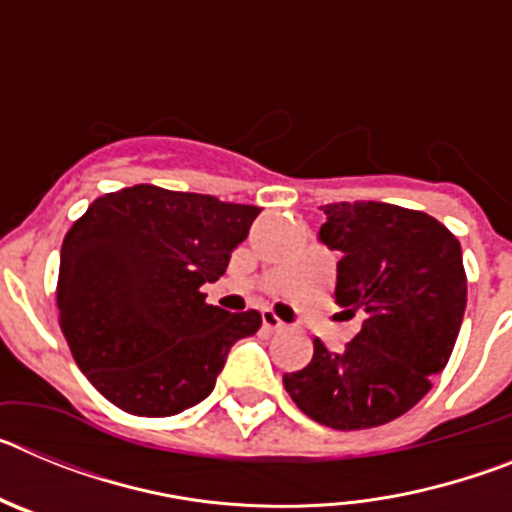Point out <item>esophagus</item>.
<instances>
[{"mask_svg":"<svg viewBox=\"0 0 512 512\" xmlns=\"http://www.w3.org/2000/svg\"><path fill=\"white\" fill-rule=\"evenodd\" d=\"M261 320H264V328L266 330H282V328H287V325H284L282 320L277 318V312H274V310H264V312H261Z\"/></svg>","mask_w":512,"mask_h":512,"instance_id":"1","label":"esophagus"}]
</instances>
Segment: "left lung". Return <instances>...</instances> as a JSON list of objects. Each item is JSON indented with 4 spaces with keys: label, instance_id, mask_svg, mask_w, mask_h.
Wrapping results in <instances>:
<instances>
[{
    "label": "left lung",
    "instance_id": "left-lung-1",
    "mask_svg": "<svg viewBox=\"0 0 512 512\" xmlns=\"http://www.w3.org/2000/svg\"><path fill=\"white\" fill-rule=\"evenodd\" d=\"M323 212L318 238L341 251L336 302L361 328L338 354L315 338L312 361L284 374V390L315 423L377 428L415 408L449 364L467 307L461 246L420 210L333 202Z\"/></svg>",
    "mask_w": 512,
    "mask_h": 512
}]
</instances>
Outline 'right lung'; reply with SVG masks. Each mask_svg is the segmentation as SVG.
I'll return each mask as SVG.
<instances>
[{"instance_id": "obj_1", "label": "right lung", "mask_w": 512, "mask_h": 512, "mask_svg": "<svg viewBox=\"0 0 512 512\" xmlns=\"http://www.w3.org/2000/svg\"><path fill=\"white\" fill-rule=\"evenodd\" d=\"M261 207L135 184L102 194L61 246L58 320L76 364L112 405L166 418L205 400L256 310L207 305Z\"/></svg>"}]
</instances>
